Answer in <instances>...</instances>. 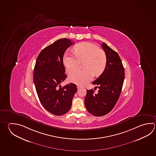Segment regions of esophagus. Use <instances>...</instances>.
<instances>
[{"label":"esophagus","mask_w":156,"mask_h":156,"mask_svg":"<svg viewBox=\"0 0 156 156\" xmlns=\"http://www.w3.org/2000/svg\"><path fill=\"white\" fill-rule=\"evenodd\" d=\"M81 88H82V87H80V85H78V86H77V89H80Z\"/></svg>","instance_id":"esophagus-1"}]
</instances>
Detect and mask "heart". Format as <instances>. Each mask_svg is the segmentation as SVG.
<instances>
[{
	"label": "heart",
	"instance_id": "obj_1",
	"mask_svg": "<svg viewBox=\"0 0 156 156\" xmlns=\"http://www.w3.org/2000/svg\"><path fill=\"white\" fill-rule=\"evenodd\" d=\"M74 55L65 53L63 62L66 71L71 73L79 67L80 62H83L85 69L72 73L69 80L80 85L90 82L95 76L103 73L106 65V56L97 44L89 42H83L76 44L73 48Z\"/></svg>",
	"mask_w": 156,
	"mask_h": 156
}]
</instances>
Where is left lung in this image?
<instances>
[{"label":"left lung","instance_id":"8db88e82","mask_svg":"<svg viewBox=\"0 0 156 156\" xmlns=\"http://www.w3.org/2000/svg\"><path fill=\"white\" fill-rule=\"evenodd\" d=\"M106 56V67L102 74L92 83L98 93L87 90L84 104L87 111L95 116L108 114L117 103L125 79V71L118 53L103 42L101 44Z\"/></svg>","mask_w":156,"mask_h":156}]
</instances>
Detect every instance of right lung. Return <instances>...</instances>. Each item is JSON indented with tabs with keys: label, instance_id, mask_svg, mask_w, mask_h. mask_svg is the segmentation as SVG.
Here are the masks:
<instances>
[{
	"label": "right lung",
	"instance_id": "add662e5",
	"mask_svg": "<svg viewBox=\"0 0 156 156\" xmlns=\"http://www.w3.org/2000/svg\"><path fill=\"white\" fill-rule=\"evenodd\" d=\"M68 38H61L42 50L36 61L34 82L39 100L44 109L53 115L67 113L72 106L77 90L75 84L61 87L67 78L63 57L65 51L74 44Z\"/></svg>",
	"mask_w": 156,
	"mask_h": 156
}]
</instances>
